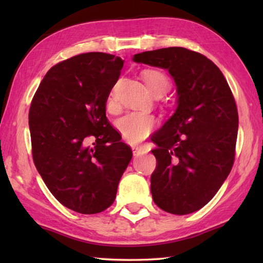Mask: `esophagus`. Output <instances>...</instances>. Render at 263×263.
<instances>
[{"label":"esophagus","mask_w":263,"mask_h":263,"mask_svg":"<svg viewBox=\"0 0 263 263\" xmlns=\"http://www.w3.org/2000/svg\"><path fill=\"white\" fill-rule=\"evenodd\" d=\"M132 151H133V154L135 155H141L145 153V148L141 147V146H135V147H132Z\"/></svg>","instance_id":"obj_1"}]
</instances>
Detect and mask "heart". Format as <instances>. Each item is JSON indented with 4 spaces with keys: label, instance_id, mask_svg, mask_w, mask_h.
<instances>
[{
    "label": "heart",
    "instance_id": "b5f03b06",
    "mask_svg": "<svg viewBox=\"0 0 263 263\" xmlns=\"http://www.w3.org/2000/svg\"><path fill=\"white\" fill-rule=\"evenodd\" d=\"M141 79L151 94L157 97L163 95L171 87V81H169L167 74L157 68L144 69L141 72ZM116 91H117V84L112 87L108 99H106V108L110 111H116L118 109ZM117 127L126 141L131 144H137L152 132L155 127V118L147 114L131 112L119 119L117 122Z\"/></svg>",
    "mask_w": 263,
    "mask_h": 263
}]
</instances>
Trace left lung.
Masks as SVG:
<instances>
[{"instance_id":"obj_1","label":"left lung","mask_w":263,"mask_h":263,"mask_svg":"<svg viewBox=\"0 0 263 263\" xmlns=\"http://www.w3.org/2000/svg\"><path fill=\"white\" fill-rule=\"evenodd\" d=\"M133 60L168 69L179 95L175 114L152 138L153 201L173 215L197 211L233 167L239 116L232 91L210 59L188 48L142 52Z\"/></svg>"}]
</instances>
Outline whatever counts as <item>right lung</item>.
Returning <instances> with one entry per match:
<instances>
[{"label": "right lung", "mask_w": 263, "mask_h": 263, "mask_svg": "<svg viewBox=\"0 0 263 263\" xmlns=\"http://www.w3.org/2000/svg\"><path fill=\"white\" fill-rule=\"evenodd\" d=\"M123 65L119 57L102 52L69 58L48 70L31 102L34 166L58 201L83 215L114 203L132 158L105 115Z\"/></svg>", "instance_id": "1"}]
</instances>
